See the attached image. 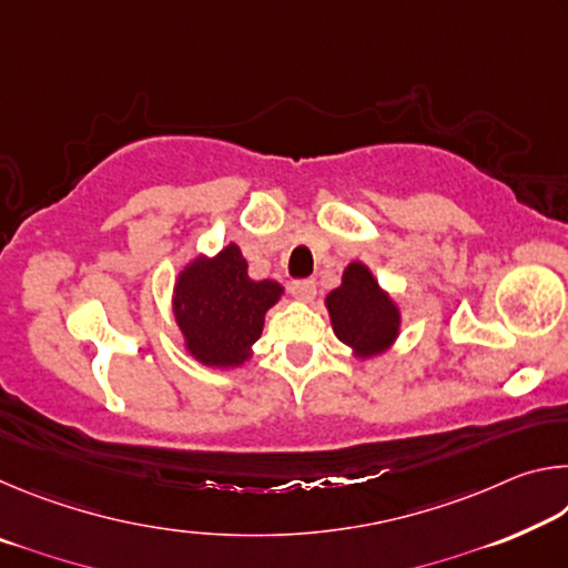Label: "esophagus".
<instances>
[{
	"instance_id": "obj_1",
	"label": "esophagus",
	"mask_w": 568,
	"mask_h": 568,
	"mask_svg": "<svg viewBox=\"0 0 568 568\" xmlns=\"http://www.w3.org/2000/svg\"><path fill=\"white\" fill-rule=\"evenodd\" d=\"M291 293L297 297L301 303H311L315 297V283L313 281H297L291 285Z\"/></svg>"
}]
</instances>
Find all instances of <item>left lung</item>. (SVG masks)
Segmentation results:
<instances>
[{"label": "left lung", "mask_w": 568, "mask_h": 568, "mask_svg": "<svg viewBox=\"0 0 568 568\" xmlns=\"http://www.w3.org/2000/svg\"><path fill=\"white\" fill-rule=\"evenodd\" d=\"M335 338L348 345L353 358L371 361L396 345L403 313L396 297L378 283L363 261L345 265L341 285L325 295Z\"/></svg>", "instance_id": "obj_1"}]
</instances>
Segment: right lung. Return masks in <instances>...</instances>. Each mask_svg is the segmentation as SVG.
<instances>
[{
	"label": "right lung",
	"mask_w": 568,
	"mask_h": 568,
	"mask_svg": "<svg viewBox=\"0 0 568 568\" xmlns=\"http://www.w3.org/2000/svg\"><path fill=\"white\" fill-rule=\"evenodd\" d=\"M285 287L265 277L253 281L237 243L220 253L195 257L180 267L172 283V315L187 355L217 371H233L253 358L265 315Z\"/></svg>",
	"instance_id": "add662e5"
}]
</instances>
